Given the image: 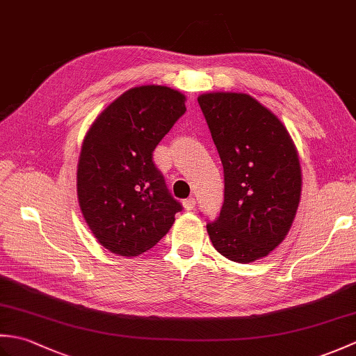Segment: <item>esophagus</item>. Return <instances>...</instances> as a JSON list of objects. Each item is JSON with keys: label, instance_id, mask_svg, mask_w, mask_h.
Wrapping results in <instances>:
<instances>
[{"label": "esophagus", "instance_id": "34e87169", "mask_svg": "<svg viewBox=\"0 0 356 356\" xmlns=\"http://www.w3.org/2000/svg\"><path fill=\"white\" fill-rule=\"evenodd\" d=\"M184 208H185L186 211H191V209H194V208H195V199H194V197L186 199V200L184 202Z\"/></svg>", "mask_w": 356, "mask_h": 356}]
</instances>
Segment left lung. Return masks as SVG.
Returning a JSON list of instances; mask_svg holds the SVG:
<instances>
[{"label": "left lung", "mask_w": 356, "mask_h": 356, "mask_svg": "<svg viewBox=\"0 0 356 356\" xmlns=\"http://www.w3.org/2000/svg\"><path fill=\"white\" fill-rule=\"evenodd\" d=\"M197 101L225 172V202L207 225L209 240L231 261L260 260L286 238L297 216L303 184L297 147L252 96L213 92Z\"/></svg>", "instance_id": "left-lung-1"}]
</instances>
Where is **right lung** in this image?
Returning <instances> with one entry per match:
<instances>
[{"label": "right lung", "mask_w": 356, "mask_h": 356, "mask_svg": "<svg viewBox=\"0 0 356 356\" xmlns=\"http://www.w3.org/2000/svg\"><path fill=\"white\" fill-rule=\"evenodd\" d=\"M185 101L165 86L134 87L88 128L78 162V202L90 231L113 254L147 252L182 209L166 190L153 151L186 111Z\"/></svg>", "instance_id": "obj_1"}]
</instances>
